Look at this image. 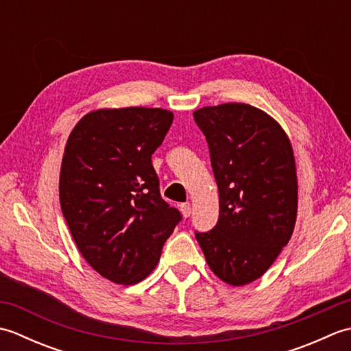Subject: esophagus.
Masks as SVG:
<instances>
[{"mask_svg":"<svg viewBox=\"0 0 351 351\" xmlns=\"http://www.w3.org/2000/svg\"><path fill=\"white\" fill-rule=\"evenodd\" d=\"M180 210H181V213H182V215H184L185 219L190 217V214H191V205L190 204H182L180 206Z\"/></svg>","mask_w":351,"mask_h":351,"instance_id":"34e87169","label":"esophagus"}]
</instances>
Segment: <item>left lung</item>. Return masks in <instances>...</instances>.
<instances>
[{"label":"left lung","mask_w":351,"mask_h":351,"mask_svg":"<svg viewBox=\"0 0 351 351\" xmlns=\"http://www.w3.org/2000/svg\"><path fill=\"white\" fill-rule=\"evenodd\" d=\"M210 147L219 187V221L196 232L208 265L234 287L259 279L293 235L297 173L282 126L249 104H221L193 113Z\"/></svg>","instance_id":"8db88e82"}]
</instances>
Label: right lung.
<instances>
[{
	"label": "right lung",
	"mask_w": 351,
	"mask_h": 351,
	"mask_svg": "<svg viewBox=\"0 0 351 351\" xmlns=\"http://www.w3.org/2000/svg\"><path fill=\"white\" fill-rule=\"evenodd\" d=\"M173 122L162 108H102L72 130L60 170V206L81 255L119 285L156 267L182 215L160 195L152 154Z\"/></svg>",
	"instance_id": "add662e5"
}]
</instances>
